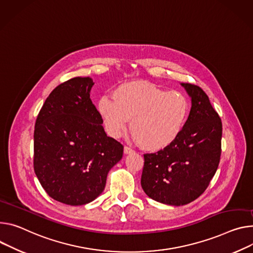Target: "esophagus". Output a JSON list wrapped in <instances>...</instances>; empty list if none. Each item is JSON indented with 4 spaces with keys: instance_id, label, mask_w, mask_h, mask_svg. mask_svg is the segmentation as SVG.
Here are the masks:
<instances>
[{
    "instance_id": "1",
    "label": "esophagus",
    "mask_w": 253,
    "mask_h": 253,
    "mask_svg": "<svg viewBox=\"0 0 253 253\" xmlns=\"http://www.w3.org/2000/svg\"><path fill=\"white\" fill-rule=\"evenodd\" d=\"M132 152H134V150L131 149L130 147H128V146H125V147H124V153H125V154H130V153H132Z\"/></svg>"
}]
</instances>
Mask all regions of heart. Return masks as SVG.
Here are the masks:
<instances>
[{
  "label": "heart",
  "instance_id": "heart-1",
  "mask_svg": "<svg viewBox=\"0 0 253 253\" xmlns=\"http://www.w3.org/2000/svg\"><path fill=\"white\" fill-rule=\"evenodd\" d=\"M114 100L102 97L97 110L106 132L119 138L130 131L147 151H158L171 144L189 117L190 101L179 91H169L147 83H128L113 91Z\"/></svg>",
  "mask_w": 253,
  "mask_h": 253
}]
</instances>
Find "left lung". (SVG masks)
Masks as SVG:
<instances>
[{
	"label": "left lung",
	"instance_id": "8db88e82",
	"mask_svg": "<svg viewBox=\"0 0 253 253\" xmlns=\"http://www.w3.org/2000/svg\"><path fill=\"white\" fill-rule=\"evenodd\" d=\"M192 107L177 138L163 150L144 154L141 187L152 200L182 206L200 197L220 162L222 122L209 97L198 85L180 84Z\"/></svg>",
	"mask_w": 253,
	"mask_h": 253
}]
</instances>
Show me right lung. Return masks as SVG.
<instances>
[{
    "instance_id": "1",
    "label": "right lung",
    "mask_w": 253,
    "mask_h": 253,
    "mask_svg": "<svg viewBox=\"0 0 253 253\" xmlns=\"http://www.w3.org/2000/svg\"><path fill=\"white\" fill-rule=\"evenodd\" d=\"M95 83L77 77L57 85L35 123L34 170L53 200L71 206L93 202L104 191L123 145L107 136L89 98Z\"/></svg>"
}]
</instances>
